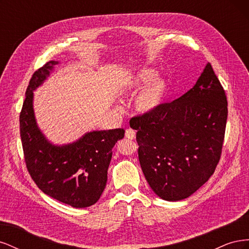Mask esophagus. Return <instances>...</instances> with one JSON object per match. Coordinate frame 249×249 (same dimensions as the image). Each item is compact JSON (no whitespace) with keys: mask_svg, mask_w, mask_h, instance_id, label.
Masks as SVG:
<instances>
[{"mask_svg":"<svg viewBox=\"0 0 249 249\" xmlns=\"http://www.w3.org/2000/svg\"><path fill=\"white\" fill-rule=\"evenodd\" d=\"M125 137L129 139H134L136 137V131H134L133 129H127L125 131Z\"/></svg>","mask_w":249,"mask_h":249,"instance_id":"1","label":"esophagus"}]
</instances>
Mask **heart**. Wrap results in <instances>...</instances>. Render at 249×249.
Masks as SVG:
<instances>
[{"label":"heart","instance_id":"b5f03b06","mask_svg":"<svg viewBox=\"0 0 249 249\" xmlns=\"http://www.w3.org/2000/svg\"><path fill=\"white\" fill-rule=\"evenodd\" d=\"M157 76L158 71L152 67H141L131 72L120 86V93L124 95H133L143 87L134 102L141 114H150L159 109L168 94V81Z\"/></svg>","mask_w":249,"mask_h":249}]
</instances>
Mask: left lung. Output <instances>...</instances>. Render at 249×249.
Listing matches in <instances>:
<instances>
[{"mask_svg": "<svg viewBox=\"0 0 249 249\" xmlns=\"http://www.w3.org/2000/svg\"><path fill=\"white\" fill-rule=\"evenodd\" d=\"M227 119V96L210 63L189 91L131 119L142 171L158 196L182 200L208 182L220 159Z\"/></svg>", "mask_w": 249, "mask_h": 249, "instance_id": "obj_1", "label": "left lung"}]
</instances>
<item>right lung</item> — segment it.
I'll return each instance as SVG.
<instances>
[{
    "label": "right lung",
    "instance_id": "1",
    "mask_svg": "<svg viewBox=\"0 0 249 249\" xmlns=\"http://www.w3.org/2000/svg\"><path fill=\"white\" fill-rule=\"evenodd\" d=\"M58 63H46L29 82L19 115L22 149L30 176L43 193L73 208H86L100 199L106 187L112 148L124 130L87 132L69 144L50 142L36 123L33 100Z\"/></svg>",
    "mask_w": 249,
    "mask_h": 249
}]
</instances>
